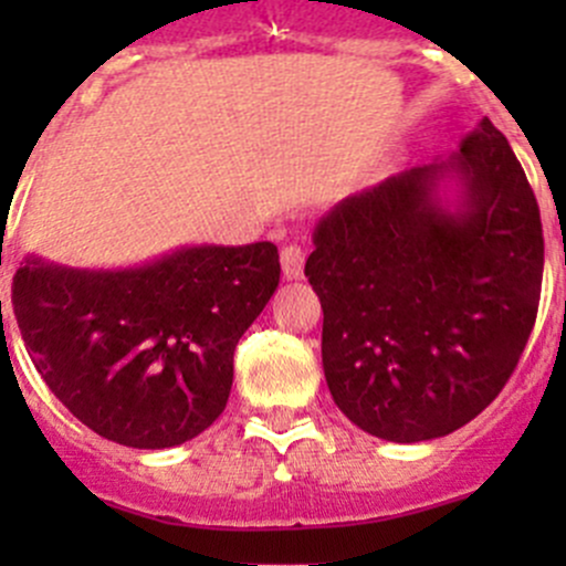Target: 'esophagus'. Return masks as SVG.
I'll return each mask as SVG.
<instances>
[{"label": "esophagus", "instance_id": "esophagus-1", "mask_svg": "<svg viewBox=\"0 0 566 566\" xmlns=\"http://www.w3.org/2000/svg\"><path fill=\"white\" fill-rule=\"evenodd\" d=\"M304 260H306L304 249L295 247V243L284 247L282 249V273H284V279H290V282H293V279L304 276Z\"/></svg>", "mask_w": 566, "mask_h": 566}]
</instances>
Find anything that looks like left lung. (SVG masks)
Returning <instances> with one entry per match:
<instances>
[{"label":"left lung","mask_w":566,"mask_h":566,"mask_svg":"<svg viewBox=\"0 0 566 566\" xmlns=\"http://www.w3.org/2000/svg\"><path fill=\"white\" fill-rule=\"evenodd\" d=\"M304 273L342 413L394 443L449 436L515 373L536 319V197L488 117L460 150L350 193L315 224Z\"/></svg>","instance_id":"8db88e82"}]
</instances>
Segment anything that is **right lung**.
<instances>
[{
  "label": "right lung",
  "instance_id": "add662e5",
  "mask_svg": "<svg viewBox=\"0 0 566 566\" xmlns=\"http://www.w3.org/2000/svg\"><path fill=\"white\" fill-rule=\"evenodd\" d=\"M279 273L268 241L180 247L108 271L27 254L13 312L40 378L82 424L123 447L169 449L227 408L235 345Z\"/></svg>",
  "mask_w": 566,
  "mask_h": 566
}]
</instances>
